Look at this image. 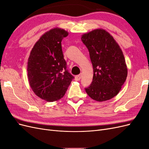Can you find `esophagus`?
<instances>
[{
  "label": "esophagus",
  "mask_w": 149,
  "mask_h": 149,
  "mask_svg": "<svg viewBox=\"0 0 149 149\" xmlns=\"http://www.w3.org/2000/svg\"><path fill=\"white\" fill-rule=\"evenodd\" d=\"M81 78V74H79V75H76L75 76V80L76 81H79Z\"/></svg>",
  "instance_id": "34e87169"
}]
</instances>
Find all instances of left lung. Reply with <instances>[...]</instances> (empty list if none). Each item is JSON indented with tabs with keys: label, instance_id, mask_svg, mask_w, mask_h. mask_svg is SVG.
Returning a JSON list of instances; mask_svg holds the SVG:
<instances>
[{
	"label": "left lung",
	"instance_id": "obj_1",
	"mask_svg": "<svg viewBox=\"0 0 149 149\" xmlns=\"http://www.w3.org/2000/svg\"><path fill=\"white\" fill-rule=\"evenodd\" d=\"M88 49L93 67V81L86 92L93 100L102 102L116 96L127 76L125 58L119 45L104 29L81 36Z\"/></svg>",
	"mask_w": 149,
	"mask_h": 149
}]
</instances>
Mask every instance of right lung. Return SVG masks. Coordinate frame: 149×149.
I'll return each mask as SVG.
<instances>
[{
	"label": "right lung",
	"mask_w": 149,
	"mask_h": 149,
	"mask_svg": "<svg viewBox=\"0 0 149 149\" xmlns=\"http://www.w3.org/2000/svg\"><path fill=\"white\" fill-rule=\"evenodd\" d=\"M68 35L55 28L45 33L36 42L27 63L28 79L34 93L48 102L59 100L65 94L74 76L66 69L61 41Z\"/></svg>",
	"instance_id": "1"
}]
</instances>
